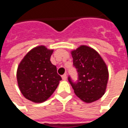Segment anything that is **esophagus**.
Listing matches in <instances>:
<instances>
[{"label": "esophagus", "instance_id": "esophagus-1", "mask_svg": "<svg viewBox=\"0 0 128 128\" xmlns=\"http://www.w3.org/2000/svg\"><path fill=\"white\" fill-rule=\"evenodd\" d=\"M62 80H66V79H67L66 74H64V75H62Z\"/></svg>", "mask_w": 128, "mask_h": 128}]
</instances>
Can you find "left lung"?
<instances>
[{
    "mask_svg": "<svg viewBox=\"0 0 128 128\" xmlns=\"http://www.w3.org/2000/svg\"><path fill=\"white\" fill-rule=\"evenodd\" d=\"M70 53L79 77L77 82L68 78L75 94L85 103L99 99L106 92L109 77L106 62L96 50L86 45H81Z\"/></svg>",
    "mask_w": 128,
    "mask_h": 128,
    "instance_id": "obj_1",
    "label": "left lung"
}]
</instances>
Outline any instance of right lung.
Segmentation results:
<instances>
[{
	"mask_svg": "<svg viewBox=\"0 0 128 128\" xmlns=\"http://www.w3.org/2000/svg\"><path fill=\"white\" fill-rule=\"evenodd\" d=\"M53 49L38 46L24 56L18 65L16 78L19 89L26 99L42 103L50 97L62 80L50 61Z\"/></svg>",
	"mask_w": 128,
	"mask_h": 128,
	"instance_id": "right-lung-1",
	"label": "right lung"
}]
</instances>
